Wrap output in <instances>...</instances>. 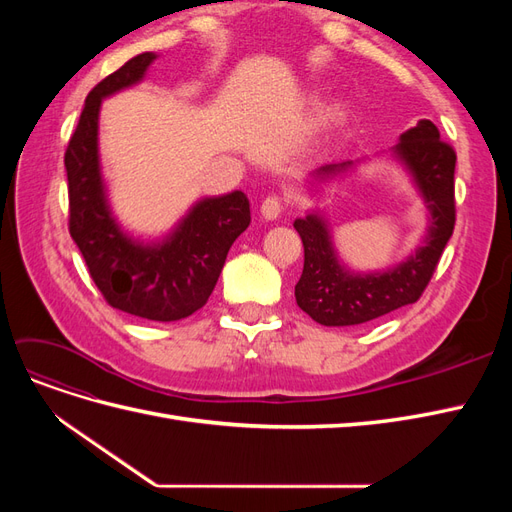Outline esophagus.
<instances>
[{"label":"esophagus","instance_id":"obj_1","mask_svg":"<svg viewBox=\"0 0 512 512\" xmlns=\"http://www.w3.org/2000/svg\"><path fill=\"white\" fill-rule=\"evenodd\" d=\"M260 213H262V218L269 220V222L277 220V218H280V213H282V200L277 196H269L265 203H262Z\"/></svg>","mask_w":512,"mask_h":512}]
</instances>
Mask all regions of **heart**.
Listing matches in <instances>:
<instances>
[{
    "mask_svg": "<svg viewBox=\"0 0 512 512\" xmlns=\"http://www.w3.org/2000/svg\"><path fill=\"white\" fill-rule=\"evenodd\" d=\"M342 119H344L342 104H331V106L324 108V113H322V121L324 123H337V121H342Z\"/></svg>",
    "mask_w": 512,
    "mask_h": 512,
    "instance_id": "b5f03b06",
    "label": "heart"
}]
</instances>
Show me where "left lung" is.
<instances>
[{
    "mask_svg": "<svg viewBox=\"0 0 512 512\" xmlns=\"http://www.w3.org/2000/svg\"><path fill=\"white\" fill-rule=\"evenodd\" d=\"M391 158L406 170L427 207V232L416 250L397 265L382 271H352L337 256L331 224L320 211L294 220L305 247L297 305L324 327H352L376 320L395 309L416 303L455 228V162L451 145L429 119L399 136ZM363 160L324 164L309 173V185L320 188L342 177Z\"/></svg>",
    "mask_w": 512,
    "mask_h": 512,
    "instance_id": "obj_1",
    "label": "left lung"
}]
</instances>
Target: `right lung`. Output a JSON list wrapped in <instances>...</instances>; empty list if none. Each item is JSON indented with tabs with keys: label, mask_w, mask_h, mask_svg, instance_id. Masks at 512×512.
Here are the masks:
<instances>
[{
	"label": "right lung",
	"mask_w": 512,
	"mask_h": 512,
	"mask_svg": "<svg viewBox=\"0 0 512 512\" xmlns=\"http://www.w3.org/2000/svg\"><path fill=\"white\" fill-rule=\"evenodd\" d=\"M156 59V53L136 55L89 91L64 162L70 235L108 305L145 320L173 322L207 303L230 245L252 218L241 190L196 200L160 239L134 237L115 218L100 164L102 100L141 83Z\"/></svg>",
	"instance_id": "1"
}]
</instances>
